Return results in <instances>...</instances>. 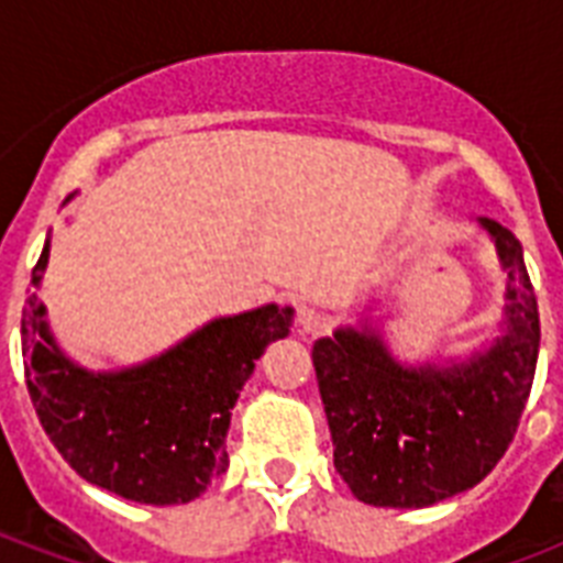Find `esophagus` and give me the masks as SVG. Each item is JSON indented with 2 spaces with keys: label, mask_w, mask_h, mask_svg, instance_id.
Instances as JSON below:
<instances>
[{
  "label": "esophagus",
  "mask_w": 563,
  "mask_h": 563,
  "mask_svg": "<svg viewBox=\"0 0 563 563\" xmlns=\"http://www.w3.org/2000/svg\"><path fill=\"white\" fill-rule=\"evenodd\" d=\"M298 327L303 333H324L327 327H330V312L321 307H300Z\"/></svg>",
  "instance_id": "obj_1"
}]
</instances>
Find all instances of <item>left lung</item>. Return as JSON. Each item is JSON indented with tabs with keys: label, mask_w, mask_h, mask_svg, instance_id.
Wrapping results in <instances>:
<instances>
[{
	"label": "left lung",
	"mask_w": 563,
	"mask_h": 563,
	"mask_svg": "<svg viewBox=\"0 0 563 563\" xmlns=\"http://www.w3.org/2000/svg\"><path fill=\"white\" fill-rule=\"evenodd\" d=\"M476 224L506 272L490 342L441 362H406L365 309L312 347L335 471L368 506L427 508L471 490L517 432L541 347L538 300L515 233L490 219Z\"/></svg>",
	"instance_id": "1"
}]
</instances>
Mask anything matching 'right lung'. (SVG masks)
Segmentation results:
<instances>
[{
	"label": "right lung",
	"instance_id": "obj_1",
	"mask_svg": "<svg viewBox=\"0 0 563 563\" xmlns=\"http://www.w3.org/2000/svg\"><path fill=\"white\" fill-rule=\"evenodd\" d=\"M48 265V239L31 286ZM295 309L265 303L212 318L152 360L92 371L57 344L46 307H22L25 383L37 418L81 479L143 506L201 497L228 471L224 438L256 360L289 335Z\"/></svg>",
	"mask_w": 563,
	"mask_h": 563
}]
</instances>
